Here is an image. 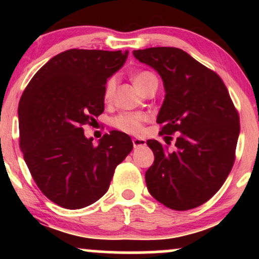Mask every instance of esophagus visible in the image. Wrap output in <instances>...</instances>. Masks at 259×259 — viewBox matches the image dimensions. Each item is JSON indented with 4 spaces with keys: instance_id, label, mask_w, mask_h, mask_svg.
<instances>
[{
    "instance_id": "1",
    "label": "esophagus",
    "mask_w": 259,
    "mask_h": 259,
    "mask_svg": "<svg viewBox=\"0 0 259 259\" xmlns=\"http://www.w3.org/2000/svg\"><path fill=\"white\" fill-rule=\"evenodd\" d=\"M133 145H134V147H135V148L142 147V146H145V145H146V140L139 139V138L133 139Z\"/></svg>"
}]
</instances>
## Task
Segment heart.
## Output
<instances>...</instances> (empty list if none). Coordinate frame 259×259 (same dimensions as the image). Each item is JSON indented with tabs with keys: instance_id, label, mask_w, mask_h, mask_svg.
Segmentation results:
<instances>
[{
	"instance_id": "1",
	"label": "heart",
	"mask_w": 259,
	"mask_h": 259,
	"mask_svg": "<svg viewBox=\"0 0 259 259\" xmlns=\"http://www.w3.org/2000/svg\"><path fill=\"white\" fill-rule=\"evenodd\" d=\"M132 80L135 85V88L141 92L145 88H147L151 82L157 81V78L152 73L146 72H138L132 76ZM115 90V79L112 78L107 82L105 89V100L108 101L112 99L113 94ZM146 121V115L140 114V113H123V114L118 115L113 120V124L117 129L121 132L132 134V135H139L144 130V123Z\"/></svg>"
}]
</instances>
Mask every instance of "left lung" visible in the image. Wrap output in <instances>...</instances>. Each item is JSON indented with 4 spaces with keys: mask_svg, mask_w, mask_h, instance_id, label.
I'll return each mask as SVG.
<instances>
[{
    "mask_svg": "<svg viewBox=\"0 0 259 259\" xmlns=\"http://www.w3.org/2000/svg\"><path fill=\"white\" fill-rule=\"evenodd\" d=\"M133 55L163 80L165 96L157 115L160 134L178 135L174 150L147 140L154 154L145 174L148 191L175 210L201 206L221 189L235 160L240 120L227 86L180 49L151 47Z\"/></svg>",
    "mask_w": 259,
    "mask_h": 259,
    "instance_id": "8db88e82",
    "label": "left lung"
}]
</instances>
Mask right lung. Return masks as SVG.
<instances>
[{
  "instance_id": "add662e5",
  "label": "right lung",
  "mask_w": 259,
  "mask_h": 259,
  "mask_svg": "<svg viewBox=\"0 0 259 259\" xmlns=\"http://www.w3.org/2000/svg\"><path fill=\"white\" fill-rule=\"evenodd\" d=\"M127 53L68 50L50 59L23 92L20 148L38 189L58 206L79 209L100 200L133 150L125 133L112 130L94 145L82 129L105 111L106 82Z\"/></svg>"
}]
</instances>
